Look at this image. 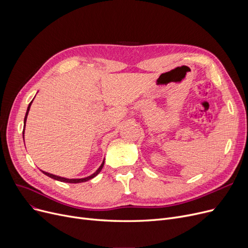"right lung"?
<instances>
[{
	"mask_svg": "<svg viewBox=\"0 0 248 248\" xmlns=\"http://www.w3.org/2000/svg\"><path fill=\"white\" fill-rule=\"evenodd\" d=\"M32 101H33V100H32ZM32 101L29 103L28 108H27V111H26L25 119H24V131H23V138H24V132H25V124H26V121H27V116H28V113H29V110H30V108H31ZM103 165H104V160H103V162L101 163L100 167H99V168L97 169V170H96V172H94L93 175H90V176H88V177H86V178H81V179H67V178L59 177V176H56V175H53V174H50V173H47V172H44V171H42V173H43V174H45L46 176H48V177L52 178V179L57 180V181H60V182H65V183H75V184H76V183H82V182H86V181H88V180H90V179L94 178L95 176H97V175L100 173V171L102 170Z\"/></svg>",
	"mask_w": 248,
	"mask_h": 248,
	"instance_id": "right-lung-1",
	"label": "right lung"
}]
</instances>
